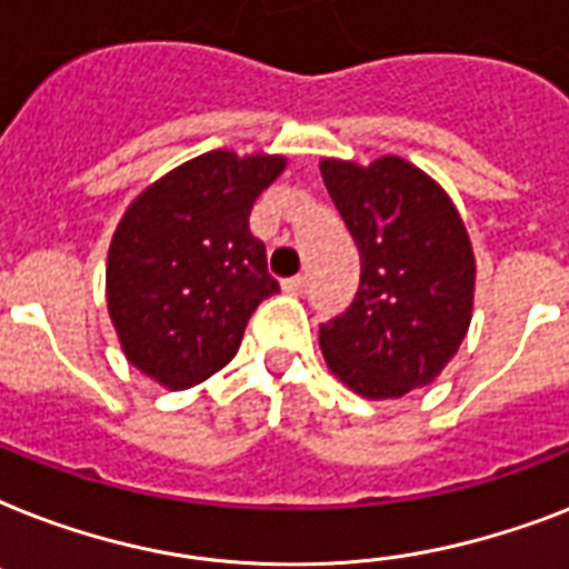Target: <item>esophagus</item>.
I'll return each instance as SVG.
<instances>
[{"instance_id": "esophagus-1", "label": "esophagus", "mask_w": 569, "mask_h": 569, "mask_svg": "<svg viewBox=\"0 0 569 569\" xmlns=\"http://www.w3.org/2000/svg\"><path fill=\"white\" fill-rule=\"evenodd\" d=\"M303 289H307V277H303V274L289 277V280H283V292H289V295H303Z\"/></svg>"}]
</instances>
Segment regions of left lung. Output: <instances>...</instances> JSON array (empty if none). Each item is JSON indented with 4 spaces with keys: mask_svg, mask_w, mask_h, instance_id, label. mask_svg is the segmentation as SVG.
I'll list each match as a JSON object with an SVG mask.
<instances>
[{
    "mask_svg": "<svg viewBox=\"0 0 569 569\" xmlns=\"http://www.w3.org/2000/svg\"><path fill=\"white\" fill-rule=\"evenodd\" d=\"M321 178L359 248L357 298L321 325L327 365L368 400L423 389L470 327L477 266L461 216L400 157L325 160Z\"/></svg>",
    "mask_w": 569,
    "mask_h": 569,
    "instance_id": "obj_1",
    "label": "left lung"
}]
</instances>
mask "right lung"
I'll list each match as a JSON object with an SVG mask.
<instances>
[{"label":"right lung","instance_id":"right-lung-1","mask_svg":"<svg viewBox=\"0 0 569 569\" xmlns=\"http://www.w3.org/2000/svg\"><path fill=\"white\" fill-rule=\"evenodd\" d=\"M283 166V157L207 151L151 183L119 221L110 318L128 362L166 389L224 368L253 309L280 292L248 216Z\"/></svg>","mask_w":569,"mask_h":569}]
</instances>
